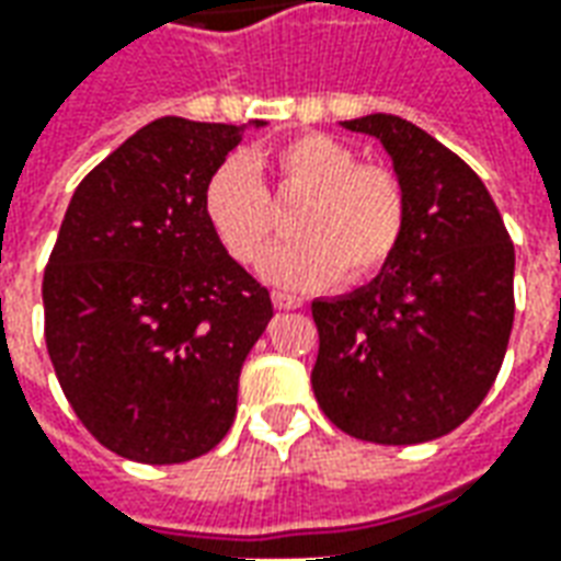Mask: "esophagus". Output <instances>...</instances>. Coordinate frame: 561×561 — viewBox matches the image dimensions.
Segmentation results:
<instances>
[{"mask_svg": "<svg viewBox=\"0 0 561 561\" xmlns=\"http://www.w3.org/2000/svg\"><path fill=\"white\" fill-rule=\"evenodd\" d=\"M273 306H276V309H300L304 300H300V297H294V294L273 291Z\"/></svg>", "mask_w": 561, "mask_h": 561, "instance_id": "34e87169", "label": "esophagus"}]
</instances>
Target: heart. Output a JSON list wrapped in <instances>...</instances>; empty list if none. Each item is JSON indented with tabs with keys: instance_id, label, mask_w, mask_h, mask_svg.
I'll list each match as a JSON object with an SVG mask.
<instances>
[{
	"instance_id": "1",
	"label": "heart",
	"mask_w": 561,
	"mask_h": 561,
	"mask_svg": "<svg viewBox=\"0 0 561 561\" xmlns=\"http://www.w3.org/2000/svg\"><path fill=\"white\" fill-rule=\"evenodd\" d=\"M282 192H306L294 209L300 233L261 257V276L288 291L373 279L388 267L405 231V192L397 173L360 164L357 149L330 135H297L273 149ZM264 159L228 156L204 185V216L237 261H255L276 231L257 168Z\"/></svg>"
}]
</instances>
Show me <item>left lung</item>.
<instances>
[{
  "label": "left lung",
  "mask_w": 561,
  "mask_h": 561,
  "mask_svg": "<svg viewBox=\"0 0 561 561\" xmlns=\"http://www.w3.org/2000/svg\"><path fill=\"white\" fill-rule=\"evenodd\" d=\"M376 138L405 192L400 249L376 279L312 300V390L342 433L421 445L466 421L505 360L514 243L466 161L393 114L342 123Z\"/></svg>",
  "instance_id": "1"
}]
</instances>
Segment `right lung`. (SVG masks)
Segmentation results:
<instances>
[{
    "label": "right lung",
    "instance_id": "right-lung-1",
    "mask_svg": "<svg viewBox=\"0 0 561 561\" xmlns=\"http://www.w3.org/2000/svg\"><path fill=\"white\" fill-rule=\"evenodd\" d=\"M249 126L161 116L71 195L44 273V336L75 414L119 457L185 462L231 430L273 304L209 228L204 185Z\"/></svg>",
    "mask_w": 561,
    "mask_h": 561
}]
</instances>
